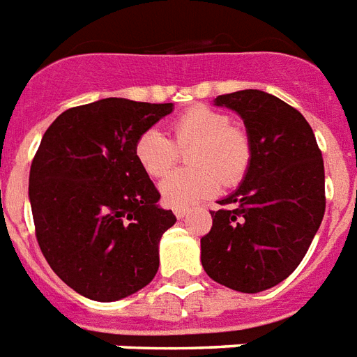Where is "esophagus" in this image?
Listing matches in <instances>:
<instances>
[{
  "mask_svg": "<svg viewBox=\"0 0 357 357\" xmlns=\"http://www.w3.org/2000/svg\"><path fill=\"white\" fill-rule=\"evenodd\" d=\"M174 215H176L178 219H183L185 215H187V209H185V208H174Z\"/></svg>",
  "mask_w": 357,
  "mask_h": 357,
  "instance_id": "esophagus-1",
  "label": "esophagus"
}]
</instances>
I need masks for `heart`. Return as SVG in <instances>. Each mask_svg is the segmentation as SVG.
<instances>
[{"label":"heart","instance_id":"obj_1","mask_svg":"<svg viewBox=\"0 0 357 357\" xmlns=\"http://www.w3.org/2000/svg\"><path fill=\"white\" fill-rule=\"evenodd\" d=\"M174 142L159 129L144 130L136 138L135 157L149 178H160L178 162L179 149L189 151V170L162 179L159 192L172 208H189L213 197L221 185H238L251 167V138L230 118L209 106H192L172 123Z\"/></svg>","mask_w":357,"mask_h":357}]
</instances>
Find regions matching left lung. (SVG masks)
I'll return each mask as SVG.
<instances>
[{"instance_id":"obj_1","label":"left lung","mask_w":357,"mask_h":357,"mask_svg":"<svg viewBox=\"0 0 357 357\" xmlns=\"http://www.w3.org/2000/svg\"><path fill=\"white\" fill-rule=\"evenodd\" d=\"M243 119L251 167L200 239L204 271L219 284L257 294L284 281L305 257L326 211L324 160L311 125L275 95H219Z\"/></svg>"}]
</instances>
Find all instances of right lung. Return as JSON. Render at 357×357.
<instances>
[{
	"label": "right lung",
	"instance_id": "obj_1",
	"mask_svg": "<svg viewBox=\"0 0 357 357\" xmlns=\"http://www.w3.org/2000/svg\"><path fill=\"white\" fill-rule=\"evenodd\" d=\"M174 110L100 99L65 110L46 129L29 170L37 241L54 273L93 301H118L151 282L159 241L176 222L135 157L136 138Z\"/></svg>",
	"mask_w": 357,
	"mask_h": 357
}]
</instances>
